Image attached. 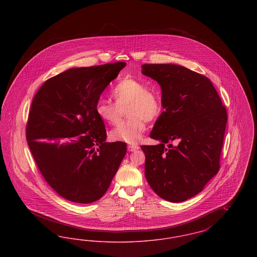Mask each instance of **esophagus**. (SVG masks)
Returning a JSON list of instances; mask_svg holds the SVG:
<instances>
[{
  "label": "esophagus",
  "instance_id": "esophagus-1",
  "mask_svg": "<svg viewBox=\"0 0 257 257\" xmlns=\"http://www.w3.org/2000/svg\"><path fill=\"white\" fill-rule=\"evenodd\" d=\"M139 148H140V147L138 145H130V146H128V150L129 151H136Z\"/></svg>",
  "mask_w": 257,
  "mask_h": 257
}]
</instances>
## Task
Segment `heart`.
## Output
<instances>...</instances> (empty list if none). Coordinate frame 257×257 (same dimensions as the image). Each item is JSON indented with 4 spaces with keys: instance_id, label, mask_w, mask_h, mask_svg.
<instances>
[{
    "instance_id": "1",
    "label": "heart",
    "mask_w": 257,
    "mask_h": 257,
    "mask_svg": "<svg viewBox=\"0 0 257 257\" xmlns=\"http://www.w3.org/2000/svg\"><path fill=\"white\" fill-rule=\"evenodd\" d=\"M114 103L100 98L95 105V112L100 119L110 125L120 120L126 109L127 119L119 123L110 132L113 141L135 145L146 129V121L156 120L162 113V99L159 94L148 89L147 84L134 78H124L111 89Z\"/></svg>"
}]
</instances>
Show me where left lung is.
<instances>
[{"instance_id": "obj_1", "label": "left lung", "mask_w": 257, "mask_h": 257, "mask_svg": "<svg viewBox=\"0 0 257 257\" xmlns=\"http://www.w3.org/2000/svg\"><path fill=\"white\" fill-rule=\"evenodd\" d=\"M142 68L161 86L164 108L150 133L159 145L142 147L146 178L160 197L182 202L201 192L220 170L226 109L204 75L177 64Z\"/></svg>"}]
</instances>
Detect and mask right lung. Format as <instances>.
<instances>
[{
    "instance_id": "add662e5",
    "label": "right lung",
    "mask_w": 257,
    "mask_h": 257,
    "mask_svg": "<svg viewBox=\"0 0 257 257\" xmlns=\"http://www.w3.org/2000/svg\"><path fill=\"white\" fill-rule=\"evenodd\" d=\"M126 63L71 68L48 79L35 95L26 138L37 168L59 196L76 203L104 196L126 154L107 143L95 105Z\"/></svg>"
}]
</instances>
